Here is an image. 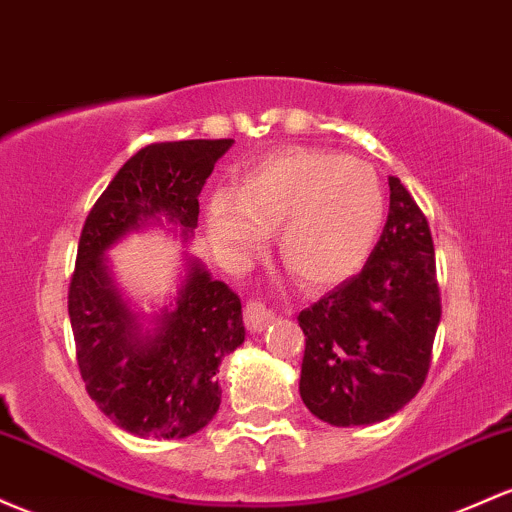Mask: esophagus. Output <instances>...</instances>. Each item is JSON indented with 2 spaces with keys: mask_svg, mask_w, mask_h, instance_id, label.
I'll use <instances>...</instances> for the list:
<instances>
[{
  "mask_svg": "<svg viewBox=\"0 0 512 512\" xmlns=\"http://www.w3.org/2000/svg\"><path fill=\"white\" fill-rule=\"evenodd\" d=\"M243 316H245V325H247V330H250V333H262V330H267L269 325L274 323V313L269 311V308L262 301L247 303Z\"/></svg>",
  "mask_w": 512,
  "mask_h": 512,
  "instance_id": "1",
  "label": "esophagus"
}]
</instances>
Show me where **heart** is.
I'll list each match as a JSON object with an SVG mask.
<instances>
[{"mask_svg": "<svg viewBox=\"0 0 512 512\" xmlns=\"http://www.w3.org/2000/svg\"><path fill=\"white\" fill-rule=\"evenodd\" d=\"M386 196L369 162L330 150L294 148L265 157L240 177L233 194L206 204L213 247L245 260L277 233L284 267L308 286L355 277L384 226Z\"/></svg>", "mask_w": 512, "mask_h": 512, "instance_id": "heart-1", "label": "heart"}]
</instances>
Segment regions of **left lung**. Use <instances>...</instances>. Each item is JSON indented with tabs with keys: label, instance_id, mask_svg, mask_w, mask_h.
Wrapping results in <instances>:
<instances>
[{
	"label": "left lung",
	"instance_id": "left-lung-1",
	"mask_svg": "<svg viewBox=\"0 0 512 512\" xmlns=\"http://www.w3.org/2000/svg\"><path fill=\"white\" fill-rule=\"evenodd\" d=\"M389 189V218L362 272L299 313L301 398L335 428L401 411L428 376L440 325L430 226L401 179L389 177Z\"/></svg>",
	"mask_w": 512,
	"mask_h": 512
}]
</instances>
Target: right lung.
Masks as SVG:
<instances>
[{"instance_id": "add662e5", "label": "right lung", "mask_w": 512, "mask_h": 512, "mask_svg": "<svg viewBox=\"0 0 512 512\" xmlns=\"http://www.w3.org/2000/svg\"><path fill=\"white\" fill-rule=\"evenodd\" d=\"M233 140H177L138 150L84 221L67 294L77 364L106 418L138 437L182 440L221 406L216 372L245 342L243 306L196 257L160 311L145 316L116 284L106 252L143 228L170 226L182 243L199 226V194Z\"/></svg>"}]
</instances>
